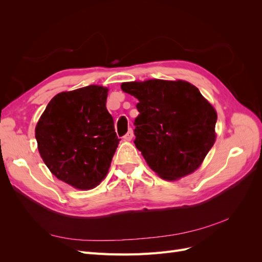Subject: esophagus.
I'll use <instances>...</instances> for the list:
<instances>
[{
    "label": "esophagus",
    "instance_id": "34e87169",
    "mask_svg": "<svg viewBox=\"0 0 262 262\" xmlns=\"http://www.w3.org/2000/svg\"><path fill=\"white\" fill-rule=\"evenodd\" d=\"M132 138H133V130H132V129H129V131L125 133V136L123 137V139H124L125 141H130V140H132Z\"/></svg>",
    "mask_w": 262,
    "mask_h": 262
}]
</instances>
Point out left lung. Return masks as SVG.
<instances>
[{"instance_id": "obj_1", "label": "left lung", "mask_w": 262, "mask_h": 262, "mask_svg": "<svg viewBox=\"0 0 262 262\" xmlns=\"http://www.w3.org/2000/svg\"><path fill=\"white\" fill-rule=\"evenodd\" d=\"M138 98L134 144L165 180L193 172L215 142L216 112L195 86L185 81L122 83Z\"/></svg>"}]
</instances>
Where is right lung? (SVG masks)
<instances>
[{"mask_svg":"<svg viewBox=\"0 0 262 262\" xmlns=\"http://www.w3.org/2000/svg\"><path fill=\"white\" fill-rule=\"evenodd\" d=\"M107 93L105 87L90 85L55 95L36 126L45 164L58 179L77 189L99 185L120 141L106 108Z\"/></svg>","mask_w":262,"mask_h":262,"instance_id":"right-lung-1","label":"right lung"}]
</instances>
